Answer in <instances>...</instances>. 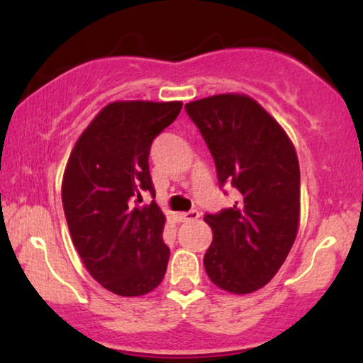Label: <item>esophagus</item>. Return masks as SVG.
I'll return each mask as SVG.
<instances>
[{"label": "esophagus", "mask_w": 363, "mask_h": 363, "mask_svg": "<svg viewBox=\"0 0 363 363\" xmlns=\"http://www.w3.org/2000/svg\"><path fill=\"white\" fill-rule=\"evenodd\" d=\"M198 218H200V213H198L196 210H191V211H188V213H183L182 215V220L183 221H196Z\"/></svg>", "instance_id": "obj_1"}]
</instances>
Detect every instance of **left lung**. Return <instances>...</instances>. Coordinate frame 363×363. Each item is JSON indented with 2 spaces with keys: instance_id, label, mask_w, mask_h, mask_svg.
<instances>
[{
  "instance_id": "8db88e82",
  "label": "left lung",
  "mask_w": 363,
  "mask_h": 363,
  "mask_svg": "<svg viewBox=\"0 0 363 363\" xmlns=\"http://www.w3.org/2000/svg\"><path fill=\"white\" fill-rule=\"evenodd\" d=\"M216 165L220 186L231 185V208L205 215L213 242L203 264L223 291L250 294L266 286L296 241L301 172L296 148L256 101L220 94L185 106Z\"/></svg>"
}]
</instances>
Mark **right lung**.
<instances>
[{"label":"right lung","instance_id":"1","mask_svg":"<svg viewBox=\"0 0 363 363\" xmlns=\"http://www.w3.org/2000/svg\"><path fill=\"white\" fill-rule=\"evenodd\" d=\"M182 102H112L79 137L62 178V206L74 246L99 284L117 296L155 289L170 250L155 201L152 142L178 117Z\"/></svg>","mask_w":363,"mask_h":363}]
</instances>
